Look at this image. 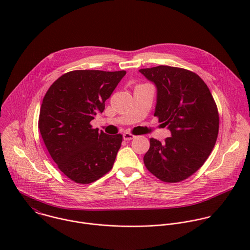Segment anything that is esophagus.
<instances>
[{
  "label": "esophagus",
  "instance_id": "esophagus-1",
  "mask_svg": "<svg viewBox=\"0 0 250 250\" xmlns=\"http://www.w3.org/2000/svg\"><path fill=\"white\" fill-rule=\"evenodd\" d=\"M123 137H124V139L125 140H131V139H133L135 136L133 135V134H131V133H129V132H125L124 134H123Z\"/></svg>",
  "mask_w": 250,
  "mask_h": 250
}]
</instances>
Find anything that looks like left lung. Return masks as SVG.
Segmentation results:
<instances>
[{"label":"left lung","mask_w":250,"mask_h":250,"mask_svg":"<svg viewBox=\"0 0 250 250\" xmlns=\"http://www.w3.org/2000/svg\"><path fill=\"white\" fill-rule=\"evenodd\" d=\"M139 72L155 85L154 116L171 132L163 144L150 138L145 164L161 181L180 182L204 164L216 145V103L206 83L189 70L160 65Z\"/></svg>","instance_id":"1"}]
</instances>
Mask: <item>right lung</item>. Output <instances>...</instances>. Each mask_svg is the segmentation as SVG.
Listing matches in <instances>:
<instances>
[{"instance_id":"add662e5","label":"right lung","mask_w":250,"mask_h":250,"mask_svg":"<svg viewBox=\"0 0 250 250\" xmlns=\"http://www.w3.org/2000/svg\"><path fill=\"white\" fill-rule=\"evenodd\" d=\"M125 71L76 70L59 77L46 92L39 128L58 168L71 180L92 183L114 165L122 134L92 128L90 122L104 110Z\"/></svg>"}]
</instances>
